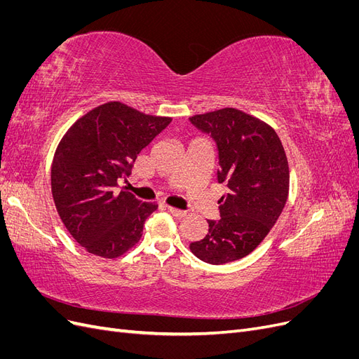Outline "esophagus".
Returning a JSON list of instances; mask_svg holds the SVG:
<instances>
[{
  "label": "esophagus",
  "instance_id": "34e87169",
  "mask_svg": "<svg viewBox=\"0 0 359 359\" xmlns=\"http://www.w3.org/2000/svg\"><path fill=\"white\" fill-rule=\"evenodd\" d=\"M166 210H168L173 217H177V219H184V217H186V212L178 210V208H173V206H166Z\"/></svg>",
  "mask_w": 359,
  "mask_h": 359
}]
</instances>
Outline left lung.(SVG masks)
I'll use <instances>...</instances> for the list:
<instances>
[{"instance_id": "left-lung-1", "label": "left lung", "mask_w": 359, "mask_h": 359, "mask_svg": "<svg viewBox=\"0 0 359 359\" xmlns=\"http://www.w3.org/2000/svg\"><path fill=\"white\" fill-rule=\"evenodd\" d=\"M190 121L215 140L217 180L227 187L220 219L208 220V232L190 250L203 262L222 265L252 253L276 224L289 194L287 157L273 127L235 107Z\"/></svg>"}]
</instances>
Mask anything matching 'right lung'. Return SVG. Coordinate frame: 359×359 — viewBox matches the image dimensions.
Returning a JSON list of instances; mask_svg holds the SVG:
<instances>
[{
	"label": "right lung",
	"mask_w": 359,
	"mask_h": 359,
	"mask_svg": "<svg viewBox=\"0 0 359 359\" xmlns=\"http://www.w3.org/2000/svg\"><path fill=\"white\" fill-rule=\"evenodd\" d=\"M170 121L107 102L81 116L60 140L50 168L52 198L64 226L88 253L115 259L139 243L157 205L115 187Z\"/></svg>",
	"instance_id": "right-lung-1"
}]
</instances>
